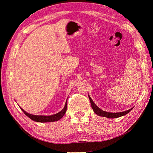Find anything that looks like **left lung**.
<instances>
[{"mask_svg":"<svg viewBox=\"0 0 153 153\" xmlns=\"http://www.w3.org/2000/svg\"><path fill=\"white\" fill-rule=\"evenodd\" d=\"M89 98L90 100L91 101V106L92 108L93 109L94 112L97 114L100 115V116H102V117H105L107 118H117V117H119L123 116V115L127 114L128 113H129L130 111L132 110V108L126 111H124V112H118V113H112V112H105V111L102 110L101 109H100L99 107H98L96 105V104L93 102V101L91 98V97L89 96Z\"/></svg>","mask_w":153,"mask_h":153,"instance_id":"left-lung-1","label":"left lung"}]
</instances>
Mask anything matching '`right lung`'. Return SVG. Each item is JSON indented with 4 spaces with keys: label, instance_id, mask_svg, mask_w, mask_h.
<instances>
[{
    "label": "right lung",
    "instance_id": "obj_1",
    "mask_svg": "<svg viewBox=\"0 0 153 153\" xmlns=\"http://www.w3.org/2000/svg\"><path fill=\"white\" fill-rule=\"evenodd\" d=\"M21 110L24 112V113L27 115V117H29L30 119H31L32 121H36V122H40V123H47V122H53V121H59V119H61L64 115L65 114L66 110H67V101L66 102L65 106H64V108L61 111V112L54 114L52 115H48V116H46V115H32L30 114H28L25 111L23 110L20 107Z\"/></svg>",
    "mask_w": 153,
    "mask_h": 153
}]
</instances>
